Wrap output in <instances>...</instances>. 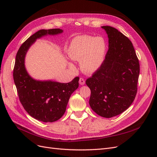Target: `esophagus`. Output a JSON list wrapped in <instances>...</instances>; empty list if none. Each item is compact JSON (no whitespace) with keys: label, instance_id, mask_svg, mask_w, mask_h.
Instances as JSON below:
<instances>
[{"label":"esophagus","instance_id":"obj_1","mask_svg":"<svg viewBox=\"0 0 157 157\" xmlns=\"http://www.w3.org/2000/svg\"><path fill=\"white\" fill-rule=\"evenodd\" d=\"M79 83L80 85L85 84V80L83 78H80L79 79Z\"/></svg>","mask_w":157,"mask_h":157}]
</instances>
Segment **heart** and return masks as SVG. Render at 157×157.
Masks as SVG:
<instances>
[{"label": "heart", "instance_id": "b5f03b06", "mask_svg": "<svg viewBox=\"0 0 157 157\" xmlns=\"http://www.w3.org/2000/svg\"><path fill=\"white\" fill-rule=\"evenodd\" d=\"M105 40L102 36L80 35L75 37L69 46L67 54L73 61H79L80 68L86 73L97 71L105 59ZM71 67L73 65L70 64Z\"/></svg>", "mask_w": 157, "mask_h": 157}]
</instances>
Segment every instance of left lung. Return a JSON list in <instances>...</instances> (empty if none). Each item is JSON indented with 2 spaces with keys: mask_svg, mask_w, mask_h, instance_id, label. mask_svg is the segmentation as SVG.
<instances>
[{
  "mask_svg": "<svg viewBox=\"0 0 157 157\" xmlns=\"http://www.w3.org/2000/svg\"><path fill=\"white\" fill-rule=\"evenodd\" d=\"M109 50L102 65L86 81L91 90L89 104L98 115L111 118L126 111L137 93L140 63L132 42L117 29L102 26Z\"/></svg>",
  "mask_w": 157,
  "mask_h": 157,
  "instance_id": "1",
  "label": "left lung"
}]
</instances>
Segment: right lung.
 I'll return each mask as SVG.
<instances>
[{"instance_id":"add662e5","label":"right lung","mask_w":157,"mask_h":157,"mask_svg":"<svg viewBox=\"0 0 157 157\" xmlns=\"http://www.w3.org/2000/svg\"><path fill=\"white\" fill-rule=\"evenodd\" d=\"M61 33L60 29L38 31L21 44L16 57L13 77L20 101L30 116L44 122H55L64 115L71 95L78 87L79 77L68 83L35 80L27 73L25 58L36 39Z\"/></svg>"}]
</instances>
